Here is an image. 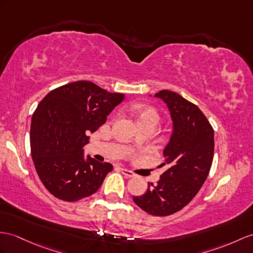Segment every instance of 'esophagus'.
I'll return each mask as SVG.
<instances>
[{
	"label": "esophagus",
	"mask_w": 253,
	"mask_h": 253,
	"mask_svg": "<svg viewBox=\"0 0 253 253\" xmlns=\"http://www.w3.org/2000/svg\"><path fill=\"white\" fill-rule=\"evenodd\" d=\"M120 169H121V173H122L123 175H126V177H134V176H135V174L133 173V171L128 170V169H125V168H121Z\"/></svg>",
	"instance_id": "obj_1"
}]
</instances>
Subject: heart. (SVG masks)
<instances>
[{
	"mask_svg": "<svg viewBox=\"0 0 253 253\" xmlns=\"http://www.w3.org/2000/svg\"><path fill=\"white\" fill-rule=\"evenodd\" d=\"M133 114L135 115L138 121L141 120H152L155 122H158L159 120V116L158 113L155 109L148 106H136L133 108Z\"/></svg>",
	"mask_w": 253,
	"mask_h": 253,
	"instance_id": "heart-1",
	"label": "heart"
}]
</instances>
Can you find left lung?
<instances>
[{
  "label": "left lung",
  "mask_w": 253,
  "mask_h": 253,
  "mask_svg": "<svg viewBox=\"0 0 253 253\" xmlns=\"http://www.w3.org/2000/svg\"><path fill=\"white\" fill-rule=\"evenodd\" d=\"M166 104L173 130L163 150L168 169L157 184L148 183L143 195L133 201L152 215H169L192 201L204 184L213 159V128L201 109L176 92L155 94Z\"/></svg>",
  "instance_id": "8db88e82"
}]
</instances>
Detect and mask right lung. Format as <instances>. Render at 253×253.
<instances>
[{
    "label": "right lung",
    "instance_id": "obj_1",
    "mask_svg": "<svg viewBox=\"0 0 253 253\" xmlns=\"http://www.w3.org/2000/svg\"><path fill=\"white\" fill-rule=\"evenodd\" d=\"M125 100L91 82L59 87L42 98L32 116L31 155L45 188L55 198L75 202L95 193L110 163L84 157L90 133L106 122L107 116Z\"/></svg>",
    "mask_w": 253,
    "mask_h": 253
}]
</instances>
